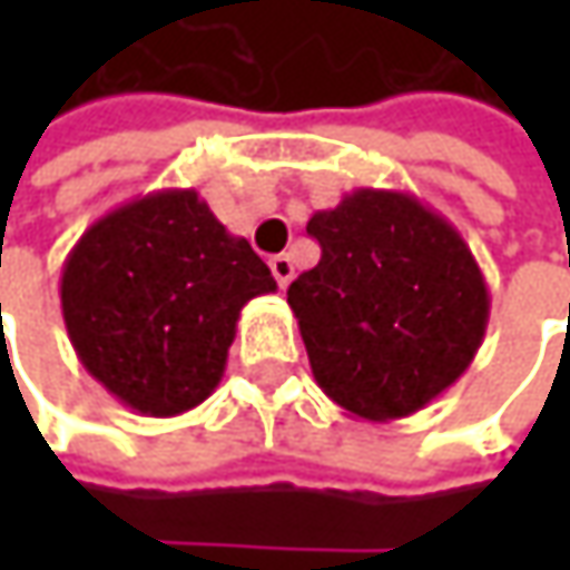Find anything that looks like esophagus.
<instances>
[{
	"label": "esophagus",
	"mask_w": 570,
	"mask_h": 570,
	"mask_svg": "<svg viewBox=\"0 0 570 570\" xmlns=\"http://www.w3.org/2000/svg\"><path fill=\"white\" fill-rule=\"evenodd\" d=\"M269 269H273L278 288H288V282L295 278V263H292V256H288V253H278V256H273V259H269Z\"/></svg>",
	"instance_id": "34e87169"
}]
</instances>
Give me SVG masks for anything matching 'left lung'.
Listing matches in <instances>:
<instances>
[{"instance_id": "1", "label": "left lung", "mask_w": 570, "mask_h": 570, "mask_svg": "<svg viewBox=\"0 0 570 570\" xmlns=\"http://www.w3.org/2000/svg\"><path fill=\"white\" fill-rule=\"evenodd\" d=\"M320 263L288 288L320 390L364 422L405 419L460 381L485 340L489 285L444 215L362 187L314 212Z\"/></svg>"}]
</instances>
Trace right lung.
<instances>
[{
  "label": "right lung",
  "mask_w": 570,
  "mask_h": 570,
  "mask_svg": "<svg viewBox=\"0 0 570 570\" xmlns=\"http://www.w3.org/2000/svg\"><path fill=\"white\" fill-rule=\"evenodd\" d=\"M269 292V266L196 189H158L100 215L59 278L78 362L110 396L151 419L212 396L244 304Z\"/></svg>",
  "instance_id": "right-lung-1"
}]
</instances>
